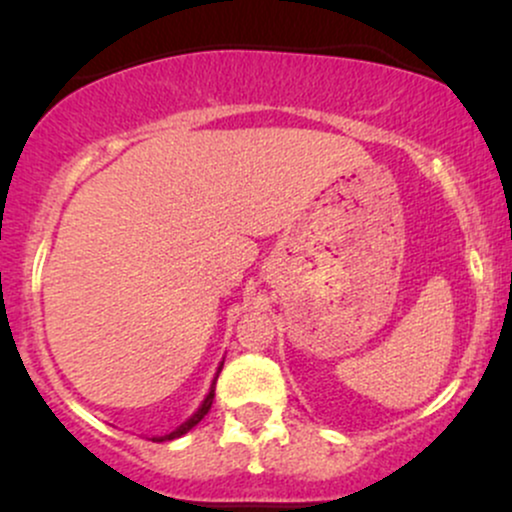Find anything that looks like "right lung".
<instances>
[{
  "instance_id": "1",
  "label": "right lung",
  "mask_w": 512,
  "mask_h": 512,
  "mask_svg": "<svg viewBox=\"0 0 512 512\" xmlns=\"http://www.w3.org/2000/svg\"><path fill=\"white\" fill-rule=\"evenodd\" d=\"M221 368H223V363L219 366V370H216V375H214V380H211V387H209V392H207V397H204V402L199 404V409L195 411V414L190 416V419L185 421V424H180L178 428H175V431H170V433H166V436H154L151 440H154V443H166V440H175V438H180V436H185L187 431H190V428H195L199 421L204 419V416H207V411L211 409V402H214V390H216V378H219V373H221Z\"/></svg>"
}]
</instances>
